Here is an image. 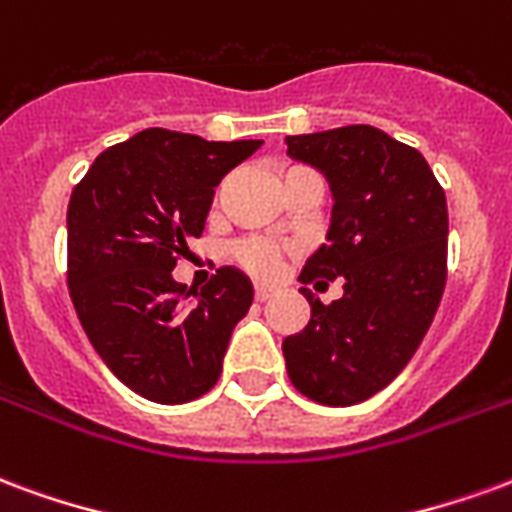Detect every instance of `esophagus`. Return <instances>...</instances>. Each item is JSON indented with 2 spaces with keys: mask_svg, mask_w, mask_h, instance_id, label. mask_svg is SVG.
I'll list each match as a JSON object with an SVG mask.
<instances>
[{
  "mask_svg": "<svg viewBox=\"0 0 512 512\" xmlns=\"http://www.w3.org/2000/svg\"><path fill=\"white\" fill-rule=\"evenodd\" d=\"M272 292H275L272 286H267V283H259V286H256V300H261V302L270 300Z\"/></svg>",
  "mask_w": 512,
  "mask_h": 512,
  "instance_id": "obj_1",
  "label": "esophagus"
}]
</instances>
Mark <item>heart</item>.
<instances>
[{"label":"heart","instance_id":"obj_1","mask_svg":"<svg viewBox=\"0 0 512 512\" xmlns=\"http://www.w3.org/2000/svg\"><path fill=\"white\" fill-rule=\"evenodd\" d=\"M237 259L253 272H261V275H270L278 267V251L267 245V242H242L237 248Z\"/></svg>","mask_w":512,"mask_h":512}]
</instances>
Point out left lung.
Here are the masks:
<instances>
[{
  "instance_id": "1",
  "label": "left lung",
  "mask_w": 512,
  "mask_h": 512,
  "mask_svg": "<svg viewBox=\"0 0 512 512\" xmlns=\"http://www.w3.org/2000/svg\"><path fill=\"white\" fill-rule=\"evenodd\" d=\"M286 155L319 171L333 196L324 245L302 283L343 278L324 305L302 286L311 322L283 338L294 387L324 406L371 398L412 360L447 278V201L417 149L371 125L286 136Z\"/></svg>"
}]
</instances>
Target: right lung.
Masks as SVG:
<instances>
[{
    "instance_id": "add662e5",
    "label": "right lung",
    "mask_w": 512,
    "mask_h": 512,
    "mask_svg": "<svg viewBox=\"0 0 512 512\" xmlns=\"http://www.w3.org/2000/svg\"><path fill=\"white\" fill-rule=\"evenodd\" d=\"M261 147L149 128L100 152L67 207V286L78 322L119 382L155 404L215 387L253 302L237 267L182 302L171 270L199 240L215 185Z\"/></svg>"
}]
</instances>
